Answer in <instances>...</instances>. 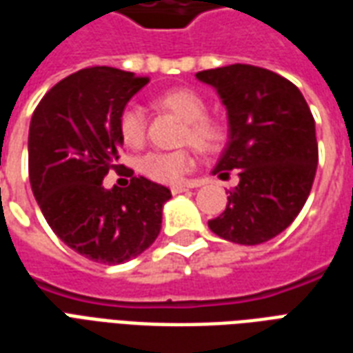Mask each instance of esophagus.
Segmentation results:
<instances>
[{"instance_id":"obj_1","label":"esophagus","mask_w":353,"mask_h":353,"mask_svg":"<svg viewBox=\"0 0 353 353\" xmlns=\"http://www.w3.org/2000/svg\"><path fill=\"white\" fill-rule=\"evenodd\" d=\"M189 191V187L187 185H174L172 187V194H179V192H185Z\"/></svg>"}]
</instances>
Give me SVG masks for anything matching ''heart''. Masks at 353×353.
I'll return each instance as SVG.
<instances>
[{"label":"heart","mask_w":353,"mask_h":353,"mask_svg":"<svg viewBox=\"0 0 353 353\" xmlns=\"http://www.w3.org/2000/svg\"><path fill=\"white\" fill-rule=\"evenodd\" d=\"M157 108L170 111L183 121L181 141H189L200 151H214L223 141V126L215 119L206 115V101L191 88H174L161 94L154 100ZM119 132L126 145L138 147L145 138V113L143 109L130 103L119 117ZM139 172L157 183H179L187 172L194 166L191 151H151L139 159Z\"/></svg>","instance_id":"b5f03b06"}]
</instances>
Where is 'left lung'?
<instances>
[{
  "mask_svg": "<svg viewBox=\"0 0 353 353\" xmlns=\"http://www.w3.org/2000/svg\"><path fill=\"white\" fill-rule=\"evenodd\" d=\"M227 109L229 141L212 174L238 170L227 208L208 221L234 244L272 240L295 221L318 168L316 123L301 90L281 75L248 64L196 73Z\"/></svg>",
  "mask_w": 353,
  "mask_h": 353,
  "instance_id": "left-lung-1",
  "label": "left lung"
}]
</instances>
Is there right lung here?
Instances as JSON below:
<instances>
[{"instance_id": "right-lung-1", "label": "right lung", "mask_w": 353, "mask_h": 353, "mask_svg": "<svg viewBox=\"0 0 353 353\" xmlns=\"http://www.w3.org/2000/svg\"><path fill=\"white\" fill-rule=\"evenodd\" d=\"M147 83L108 65L81 70L43 96L30 123V183L45 219L73 252L103 265L145 252L172 199L145 177H132L124 189L103 187L123 147L119 117Z\"/></svg>"}]
</instances>
